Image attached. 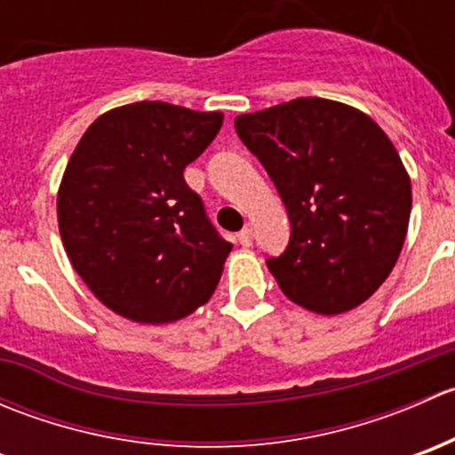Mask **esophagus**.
I'll list each match as a JSON object with an SVG mask.
<instances>
[{
  "label": "esophagus",
  "instance_id": "esophagus-1",
  "mask_svg": "<svg viewBox=\"0 0 455 455\" xmlns=\"http://www.w3.org/2000/svg\"><path fill=\"white\" fill-rule=\"evenodd\" d=\"M237 242H240L242 246H251L253 244V228L251 227H244L240 233H237Z\"/></svg>",
  "mask_w": 455,
  "mask_h": 455
}]
</instances>
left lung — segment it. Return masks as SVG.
Returning <instances> with one entry per match:
<instances>
[{
	"label": "left lung",
	"mask_w": 455,
	"mask_h": 455,
	"mask_svg": "<svg viewBox=\"0 0 455 455\" xmlns=\"http://www.w3.org/2000/svg\"><path fill=\"white\" fill-rule=\"evenodd\" d=\"M235 132L291 220L286 251L266 259L283 295L328 316L370 299L411 213L410 176L387 134L361 109L316 96L242 114Z\"/></svg>",
	"instance_id": "8db88e82"
}]
</instances>
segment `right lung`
<instances>
[{"label":"right lung","instance_id":"1","mask_svg":"<svg viewBox=\"0 0 455 455\" xmlns=\"http://www.w3.org/2000/svg\"><path fill=\"white\" fill-rule=\"evenodd\" d=\"M222 121V112L139 100L100 114L72 151L59 233L79 277L116 315L172 323L213 295L233 244L182 173Z\"/></svg>","mask_w":455,"mask_h":455}]
</instances>
